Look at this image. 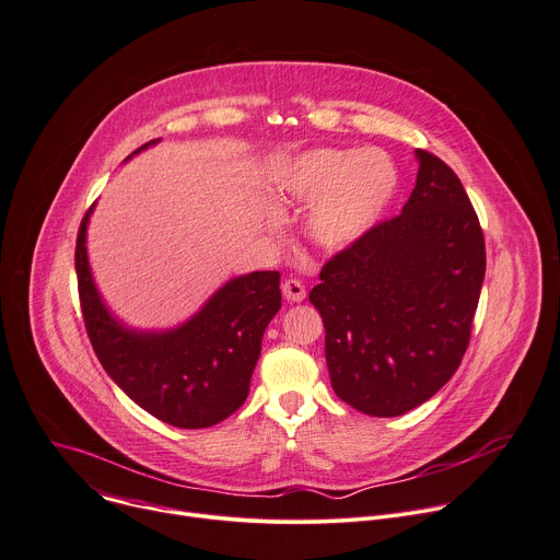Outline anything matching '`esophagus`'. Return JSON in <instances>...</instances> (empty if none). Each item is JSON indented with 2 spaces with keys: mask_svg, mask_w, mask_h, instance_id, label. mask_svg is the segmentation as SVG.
<instances>
[{
  "mask_svg": "<svg viewBox=\"0 0 560 560\" xmlns=\"http://www.w3.org/2000/svg\"><path fill=\"white\" fill-rule=\"evenodd\" d=\"M282 295H284L287 302H302L306 291H304V284L300 280L289 278V280L282 282Z\"/></svg>",
  "mask_w": 560,
  "mask_h": 560,
  "instance_id": "34e87169",
  "label": "esophagus"
}]
</instances>
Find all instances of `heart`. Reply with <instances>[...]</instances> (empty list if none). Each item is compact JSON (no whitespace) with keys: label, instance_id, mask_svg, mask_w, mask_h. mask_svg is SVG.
<instances>
[{"label":"heart","instance_id":"heart-1","mask_svg":"<svg viewBox=\"0 0 560 560\" xmlns=\"http://www.w3.org/2000/svg\"><path fill=\"white\" fill-rule=\"evenodd\" d=\"M398 189L389 155L369 149H312L280 166L276 196L306 207L302 231L323 252H345L378 224Z\"/></svg>","mask_w":560,"mask_h":560}]
</instances>
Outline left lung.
I'll return each mask as SVG.
<instances>
[{"instance_id":"left-lung-1","label":"left lung","mask_w":560,"mask_h":560,"mask_svg":"<svg viewBox=\"0 0 560 560\" xmlns=\"http://www.w3.org/2000/svg\"><path fill=\"white\" fill-rule=\"evenodd\" d=\"M402 213L320 271L308 293L325 323L336 396L392 418L427 402L465 355L485 278V240L458 175L416 149Z\"/></svg>"}]
</instances>
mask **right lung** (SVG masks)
Masks as SVG:
<instances>
[{
  "mask_svg": "<svg viewBox=\"0 0 560 560\" xmlns=\"http://www.w3.org/2000/svg\"><path fill=\"white\" fill-rule=\"evenodd\" d=\"M151 140L133 155L155 147ZM86 211L75 248L80 302L91 345L113 383L158 420L179 429L222 422L248 396L262 336L282 304L280 273L226 280L189 318L171 329H136L106 306L91 271Z\"/></svg>",
  "mask_w": 560,
  "mask_h": 560,
  "instance_id": "obj_1",
  "label": "right lung"
}]
</instances>
